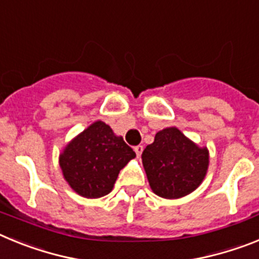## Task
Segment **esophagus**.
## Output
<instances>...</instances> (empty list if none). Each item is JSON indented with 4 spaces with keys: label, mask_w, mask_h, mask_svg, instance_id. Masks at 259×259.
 <instances>
[{
    "label": "esophagus",
    "mask_w": 259,
    "mask_h": 259,
    "mask_svg": "<svg viewBox=\"0 0 259 259\" xmlns=\"http://www.w3.org/2000/svg\"><path fill=\"white\" fill-rule=\"evenodd\" d=\"M134 150H135V152H136L137 157H140L141 153H143V150H144V146L143 145H137V146H135Z\"/></svg>",
    "instance_id": "1"
}]
</instances>
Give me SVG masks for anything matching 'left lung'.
Listing matches in <instances>:
<instances>
[{
  "mask_svg": "<svg viewBox=\"0 0 259 259\" xmlns=\"http://www.w3.org/2000/svg\"><path fill=\"white\" fill-rule=\"evenodd\" d=\"M141 158L152 191L168 200L197 189L209 167L207 148H200L176 127L157 132Z\"/></svg>",
  "mask_w": 259,
  "mask_h": 259,
  "instance_id": "1",
  "label": "left lung"
}]
</instances>
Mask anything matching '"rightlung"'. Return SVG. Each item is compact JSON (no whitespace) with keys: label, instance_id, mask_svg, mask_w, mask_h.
Wrapping results in <instances>:
<instances>
[{"label":"right lung","instance_id":"right-lung-1","mask_svg":"<svg viewBox=\"0 0 259 259\" xmlns=\"http://www.w3.org/2000/svg\"><path fill=\"white\" fill-rule=\"evenodd\" d=\"M136 157L122 136L97 120L70 141L59 155L63 178L77 194L98 198L111 192L119 171Z\"/></svg>","mask_w":259,"mask_h":259}]
</instances>
